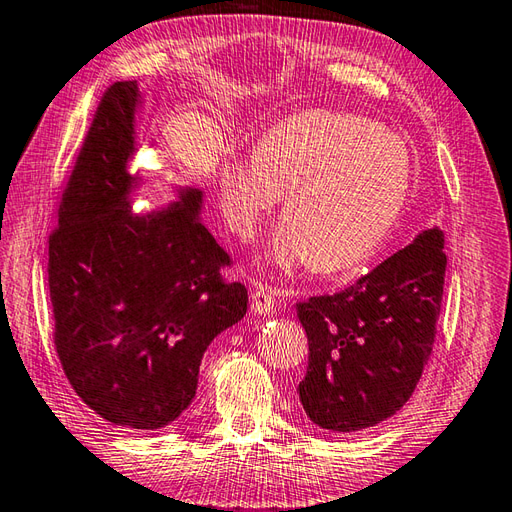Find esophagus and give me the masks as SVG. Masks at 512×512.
Masks as SVG:
<instances>
[{"label": "esophagus", "instance_id": "1", "mask_svg": "<svg viewBox=\"0 0 512 512\" xmlns=\"http://www.w3.org/2000/svg\"><path fill=\"white\" fill-rule=\"evenodd\" d=\"M279 297V290H275L273 286L266 284H257L253 295H250V308L257 314H270L275 310V303Z\"/></svg>", "mask_w": 512, "mask_h": 512}]
</instances>
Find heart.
Returning <instances> with one entry per match:
<instances>
[{
	"instance_id": "obj_1",
	"label": "heart",
	"mask_w": 512,
	"mask_h": 512,
	"mask_svg": "<svg viewBox=\"0 0 512 512\" xmlns=\"http://www.w3.org/2000/svg\"><path fill=\"white\" fill-rule=\"evenodd\" d=\"M411 182V151L398 134L361 116L314 110L270 127L255 151L226 154L220 209L228 228L250 239L286 191L275 264L341 273L385 244Z\"/></svg>"
}]
</instances>
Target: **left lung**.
Segmentation results:
<instances>
[{"label": "left lung", "mask_w": 512, "mask_h": 512, "mask_svg": "<svg viewBox=\"0 0 512 512\" xmlns=\"http://www.w3.org/2000/svg\"><path fill=\"white\" fill-rule=\"evenodd\" d=\"M444 273L436 226L350 288L297 303L310 347L297 391L314 424L354 433L405 405L433 350Z\"/></svg>", "instance_id": "1"}]
</instances>
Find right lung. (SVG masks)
<instances>
[{"mask_svg":"<svg viewBox=\"0 0 512 512\" xmlns=\"http://www.w3.org/2000/svg\"><path fill=\"white\" fill-rule=\"evenodd\" d=\"M138 83L105 90L50 233L54 345L79 398L129 429H160L191 405L217 334L244 319L248 292L200 222L202 191L140 215L127 171Z\"/></svg>","mask_w":512,"mask_h":512,"instance_id":"add662e5","label":"right lung"}]
</instances>
